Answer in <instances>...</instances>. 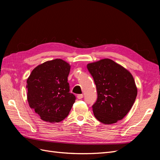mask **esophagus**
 Segmentation results:
<instances>
[{"mask_svg": "<svg viewBox=\"0 0 160 160\" xmlns=\"http://www.w3.org/2000/svg\"><path fill=\"white\" fill-rule=\"evenodd\" d=\"M83 98V94H79L78 95H77V98H78L79 99H81Z\"/></svg>", "mask_w": 160, "mask_h": 160, "instance_id": "34e87169", "label": "esophagus"}]
</instances>
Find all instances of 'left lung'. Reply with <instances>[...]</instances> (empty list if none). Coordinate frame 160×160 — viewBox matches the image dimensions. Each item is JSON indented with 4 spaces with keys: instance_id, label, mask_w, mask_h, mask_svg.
Returning a JSON list of instances; mask_svg holds the SVG:
<instances>
[{
    "instance_id": "1",
    "label": "left lung",
    "mask_w": 160,
    "mask_h": 160,
    "mask_svg": "<svg viewBox=\"0 0 160 160\" xmlns=\"http://www.w3.org/2000/svg\"><path fill=\"white\" fill-rule=\"evenodd\" d=\"M93 77L98 99L92 106L95 118L104 124L122 120L132 108L138 89L131 72L109 59L88 64Z\"/></svg>"
}]
</instances>
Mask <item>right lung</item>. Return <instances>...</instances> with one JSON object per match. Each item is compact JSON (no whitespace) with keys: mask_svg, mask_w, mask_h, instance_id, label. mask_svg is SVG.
Segmentation results:
<instances>
[{"mask_svg":"<svg viewBox=\"0 0 160 160\" xmlns=\"http://www.w3.org/2000/svg\"><path fill=\"white\" fill-rule=\"evenodd\" d=\"M71 65L61 59L46 61L34 69L27 80L29 107L45 122L57 123L69 115L75 101L67 77Z\"/></svg>","mask_w":160,"mask_h":160,"instance_id":"right-lung-1","label":"right lung"}]
</instances>
